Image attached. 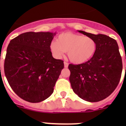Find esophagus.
Returning a JSON list of instances; mask_svg holds the SVG:
<instances>
[{"instance_id":"34e87169","label":"esophagus","mask_w":126,"mask_h":126,"mask_svg":"<svg viewBox=\"0 0 126 126\" xmlns=\"http://www.w3.org/2000/svg\"><path fill=\"white\" fill-rule=\"evenodd\" d=\"M64 67H65V68H67V67H68L69 64H68V63H67V62H64Z\"/></svg>"}]
</instances>
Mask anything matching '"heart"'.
<instances>
[{
    "mask_svg": "<svg viewBox=\"0 0 126 126\" xmlns=\"http://www.w3.org/2000/svg\"><path fill=\"white\" fill-rule=\"evenodd\" d=\"M97 45L94 39L89 36L67 32L58 36L56 41L50 45V50L55 58H61L67 52L69 59L76 64L90 60L96 51Z\"/></svg>",
    "mask_w": 126,
    "mask_h": 126,
    "instance_id": "1",
    "label": "heart"
}]
</instances>
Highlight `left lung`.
I'll use <instances>...</instances> for the list:
<instances>
[{
  "label": "left lung",
  "instance_id": "obj_1",
  "mask_svg": "<svg viewBox=\"0 0 126 126\" xmlns=\"http://www.w3.org/2000/svg\"><path fill=\"white\" fill-rule=\"evenodd\" d=\"M78 32L94 39L97 48L94 56L86 62L69 65L70 83L79 97L97 102L108 97L117 86L122 74V58L115 40L105 34Z\"/></svg>",
  "mask_w": 126,
  "mask_h": 126
}]
</instances>
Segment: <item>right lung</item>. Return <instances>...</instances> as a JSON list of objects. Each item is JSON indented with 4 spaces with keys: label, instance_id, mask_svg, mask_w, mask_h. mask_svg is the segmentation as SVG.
Here are the masks:
<instances>
[{
    "label": "right lung",
    "instance_id": "1",
    "mask_svg": "<svg viewBox=\"0 0 126 126\" xmlns=\"http://www.w3.org/2000/svg\"><path fill=\"white\" fill-rule=\"evenodd\" d=\"M56 33L26 32L11 40L7 48L4 73L11 88L31 103L45 100L53 87L64 61L52 57L50 45Z\"/></svg>",
    "mask_w": 126,
    "mask_h": 126
}]
</instances>
